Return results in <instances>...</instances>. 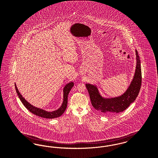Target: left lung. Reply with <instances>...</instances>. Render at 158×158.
<instances>
[{
    "label": "left lung",
    "instance_id": "1",
    "mask_svg": "<svg viewBox=\"0 0 158 158\" xmlns=\"http://www.w3.org/2000/svg\"><path fill=\"white\" fill-rule=\"evenodd\" d=\"M136 67L134 76L127 91L117 97L104 98L99 93L96 85L86 84V87L89 94L91 104L94 108L104 114L118 113L127 109L131 103L134 102L141 88V70L139 56L137 50Z\"/></svg>",
    "mask_w": 158,
    "mask_h": 158
}]
</instances>
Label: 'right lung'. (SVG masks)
Returning <instances> with one entry per match:
<instances>
[{
    "label": "right lung",
    "mask_w": 158,
    "mask_h": 158,
    "mask_svg": "<svg viewBox=\"0 0 158 158\" xmlns=\"http://www.w3.org/2000/svg\"><path fill=\"white\" fill-rule=\"evenodd\" d=\"M73 85H74V83L73 82H70L65 85V86L64 87V89H63V103L59 109L52 111H46L42 109L33 106V105L30 104L26 100H25V98L22 96V95L19 92V89H18L15 84V87L16 91L19 95V98L20 99L21 102L31 113L35 114V115L38 116L42 117V118H47V119H54V118L60 117L65 111L66 107H67V105L68 95H69V93L70 92V91L73 86Z\"/></svg>",
    "instance_id": "1"
}]
</instances>
